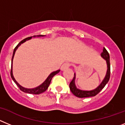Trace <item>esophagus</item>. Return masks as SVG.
Masks as SVG:
<instances>
[{
	"label": "esophagus",
	"instance_id": "34e87169",
	"mask_svg": "<svg viewBox=\"0 0 125 125\" xmlns=\"http://www.w3.org/2000/svg\"><path fill=\"white\" fill-rule=\"evenodd\" d=\"M69 67V64L68 62H65L62 65L61 67V70L64 71L65 69H66L67 68H68Z\"/></svg>",
	"mask_w": 125,
	"mask_h": 125
}]
</instances>
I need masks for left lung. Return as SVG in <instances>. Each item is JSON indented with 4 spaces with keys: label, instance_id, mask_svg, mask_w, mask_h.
<instances>
[{
    "label": "left lung",
    "instance_id": "1",
    "mask_svg": "<svg viewBox=\"0 0 125 125\" xmlns=\"http://www.w3.org/2000/svg\"><path fill=\"white\" fill-rule=\"evenodd\" d=\"M101 56L102 57V58H103L106 61L107 64L106 74L103 80L102 81V82L101 83V84L96 88H95L94 89H93V90H90V91H86V90H82V89H78L76 87V84H75V79H76V73H74L73 79V80L71 81V82L69 84L70 90L74 95L78 97V98H88V97L94 96L96 95L97 94L99 93L103 89L104 87L105 86L106 84L108 83L110 77V55H109V53L108 52V51H107L106 49L104 47L103 48V52L101 53Z\"/></svg>",
    "mask_w": 125,
    "mask_h": 125
}]
</instances>
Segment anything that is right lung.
Listing matches in <instances>:
<instances>
[{
    "label": "right lung",
    "instance_id": "obj_1",
    "mask_svg": "<svg viewBox=\"0 0 125 125\" xmlns=\"http://www.w3.org/2000/svg\"><path fill=\"white\" fill-rule=\"evenodd\" d=\"M45 36H43V35H39V36H32V37H27V38L24 39V40H22V41L20 42L19 43L17 46L15 47V49H14V52H13V55H12V63H11V71H10V76H11V78L12 79H13V81H14L16 84H17V86L19 88V89L21 90L24 93H29V94H41L42 93L44 92L47 90V89L49 87V84L51 83V79L52 78H53V76H55L56 74L59 73L60 70H57L56 71H54V72L51 73L49 75V76L47 77V79L40 85V86H39L36 87L35 88H32V89H29V88H24L23 86H22L21 85H20L17 82V81L15 80V78L14 77V75H13V72H12V64H13V59H14V55H15V52L16 51V50L22 44H23L24 42H25L26 41H28L30 40V39H31L32 37H44Z\"/></svg>",
    "mask_w": 125,
    "mask_h": 125
}]
</instances>
